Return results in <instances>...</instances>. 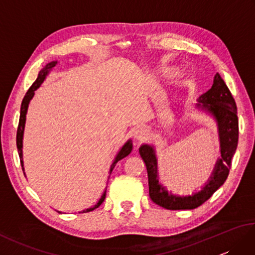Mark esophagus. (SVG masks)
<instances>
[{"mask_svg":"<svg viewBox=\"0 0 255 255\" xmlns=\"http://www.w3.org/2000/svg\"><path fill=\"white\" fill-rule=\"evenodd\" d=\"M145 132H147V131H145L144 128H142V127H137L136 129H134L133 134H134V137H136L138 140H141V139L144 138Z\"/></svg>","mask_w":255,"mask_h":255,"instance_id":"obj_1","label":"esophagus"}]
</instances>
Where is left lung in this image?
<instances>
[{
  "instance_id": "8db88e82",
  "label": "left lung",
  "mask_w": 255,
  "mask_h": 255,
  "mask_svg": "<svg viewBox=\"0 0 255 255\" xmlns=\"http://www.w3.org/2000/svg\"><path fill=\"white\" fill-rule=\"evenodd\" d=\"M197 101L196 106L211 114L217 122L221 153V158L216 162L211 176L202 191L188 196H176L167 192V189L159 183L158 163L153 147L142 144L139 148L140 156L148 172L150 198L153 203L165 209H195L203 205L226 182L231 167V159L237 150L239 139L237 105L228 86L219 73H216L211 89L200 95Z\"/></svg>"
}]
</instances>
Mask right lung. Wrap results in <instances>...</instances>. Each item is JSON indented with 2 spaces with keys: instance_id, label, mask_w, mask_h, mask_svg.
Returning a JSON list of instances; mask_svg holds the SVG:
<instances>
[{
  "instance_id": "obj_1",
  "label": "right lung",
  "mask_w": 255,
  "mask_h": 255,
  "mask_svg": "<svg viewBox=\"0 0 255 255\" xmlns=\"http://www.w3.org/2000/svg\"><path fill=\"white\" fill-rule=\"evenodd\" d=\"M56 64H57V61H52V62H50V63H48L47 66L41 70V71L39 72V74H38L37 80L35 81L34 83H32V85L30 86L29 90L27 91V93H26V95L24 96V99H23V102H21L19 123H18V128H17V134H16V144H17V150H18V154H19V159H20V165H21V169H23V171H24V162H23V150H21V149H23V134H24L25 122H26L27 108H28L29 102H30V100L32 99V96H34V94H35V91H36L38 88H39L40 84H41L42 82H44V80L46 79L47 74L49 73V71H50V70H51L53 67H56ZM131 150H132V142H131V140H128V141L123 145V148H122L121 151H119V152L117 153L115 160H114L113 164H112V166H111V173H112L114 167H115L117 162H118L119 160L126 158V156L131 152ZM24 174H25V173H24ZM105 197H106V191L104 192V194L102 195V197L100 198L99 203H97L95 206H93V207H92V208H88V209H85V210L80 211V213H89V211H92V210H94L95 208L100 207L101 204H102L103 202H104ZM59 213H60V211H59Z\"/></svg>"
}]
</instances>
